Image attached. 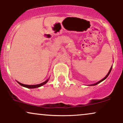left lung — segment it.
<instances>
[{
  "mask_svg": "<svg viewBox=\"0 0 123 123\" xmlns=\"http://www.w3.org/2000/svg\"><path fill=\"white\" fill-rule=\"evenodd\" d=\"M111 68H112V66H111V69H110V70H109V72H108V74H107V75L105 76V77H104V79H102L101 80H100V81H99L98 82H97V83H95V84H91V85H89V86H95V85H97V84H99V83H101V82H102V81H104V80H105L107 78V77H108V76H109V74H110V73H111Z\"/></svg>",
  "mask_w": 123,
  "mask_h": 123,
  "instance_id": "obj_1",
  "label": "left lung"
}]
</instances>
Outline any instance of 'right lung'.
Returning <instances> with one entry per match:
<instances>
[{
  "label": "right lung",
  "instance_id": "1",
  "mask_svg": "<svg viewBox=\"0 0 123 123\" xmlns=\"http://www.w3.org/2000/svg\"><path fill=\"white\" fill-rule=\"evenodd\" d=\"M48 81H49V79H47L46 81H45L44 82L40 83V84H36V85H26V84H22V83L18 82V81H17V82L18 83V84H20L21 86H23V87H26V88H38V87H41V86L44 85V84H46V83H47Z\"/></svg>",
  "mask_w": 123,
  "mask_h": 123
}]
</instances>
